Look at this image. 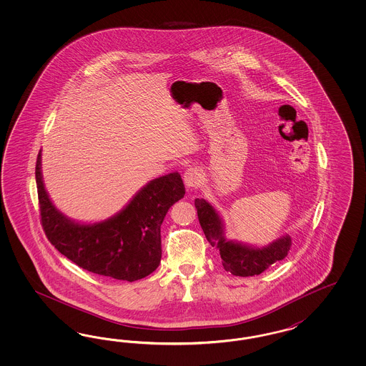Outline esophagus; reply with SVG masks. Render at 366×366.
Segmentation results:
<instances>
[{
  "mask_svg": "<svg viewBox=\"0 0 366 366\" xmlns=\"http://www.w3.org/2000/svg\"><path fill=\"white\" fill-rule=\"evenodd\" d=\"M202 181V174L199 167H190L184 173V182L188 188H197Z\"/></svg>",
  "mask_w": 366,
  "mask_h": 366,
  "instance_id": "esophagus-1",
  "label": "esophagus"
}]
</instances>
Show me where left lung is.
<instances>
[{
  "instance_id": "8db88e82",
  "label": "left lung",
  "mask_w": 366,
  "mask_h": 366,
  "mask_svg": "<svg viewBox=\"0 0 366 366\" xmlns=\"http://www.w3.org/2000/svg\"><path fill=\"white\" fill-rule=\"evenodd\" d=\"M199 225L212 247H216L222 259L225 271L236 277H254L266 271L268 267L287 256L291 237L286 234L263 248L227 240L224 236L222 219L209 202L194 199Z\"/></svg>"
}]
</instances>
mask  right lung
<instances>
[{"instance_id": "right-lung-1", "label": "right lung", "mask_w": 366, "mask_h": 366, "mask_svg": "<svg viewBox=\"0 0 366 366\" xmlns=\"http://www.w3.org/2000/svg\"><path fill=\"white\" fill-rule=\"evenodd\" d=\"M40 165L41 153L36 161L41 225L61 255L89 272L127 282L147 277L159 266L161 224L169 208L185 194L177 172L150 181L109 220L79 224L56 209L45 190Z\"/></svg>"}]
</instances>
